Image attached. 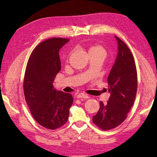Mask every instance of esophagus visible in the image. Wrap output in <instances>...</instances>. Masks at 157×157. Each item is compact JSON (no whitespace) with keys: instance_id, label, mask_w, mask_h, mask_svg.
Wrapping results in <instances>:
<instances>
[{"instance_id":"1","label":"esophagus","mask_w":157,"mask_h":157,"mask_svg":"<svg viewBox=\"0 0 157 157\" xmlns=\"http://www.w3.org/2000/svg\"><path fill=\"white\" fill-rule=\"evenodd\" d=\"M77 98H86V99H87V98H90V96L87 94H84V93H80V94L77 95Z\"/></svg>"}]
</instances>
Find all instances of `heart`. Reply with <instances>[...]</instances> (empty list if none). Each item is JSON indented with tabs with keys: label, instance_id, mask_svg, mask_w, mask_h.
<instances>
[{
	"label": "heart",
	"instance_id": "heart-1",
	"mask_svg": "<svg viewBox=\"0 0 157 157\" xmlns=\"http://www.w3.org/2000/svg\"><path fill=\"white\" fill-rule=\"evenodd\" d=\"M90 55H106V51L103 46L100 44H94L89 49Z\"/></svg>",
	"mask_w": 157,
	"mask_h": 157
}]
</instances>
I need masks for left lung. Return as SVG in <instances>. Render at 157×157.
Wrapping results in <instances>:
<instances>
[{"instance_id":"left-lung-1","label":"left lung","mask_w":157,"mask_h":157,"mask_svg":"<svg viewBox=\"0 0 157 157\" xmlns=\"http://www.w3.org/2000/svg\"><path fill=\"white\" fill-rule=\"evenodd\" d=\"M118 55L107 81L111 92L106 105L100 102V109L92 121L102 130L114 129L125 121L135 101L138 88L137 70L134 56L128 46L115 36Z\"/></svg>"}]
</instances>
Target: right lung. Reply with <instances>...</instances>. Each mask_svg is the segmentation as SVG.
<instances>
[{
    "label": "right lung",
    "instance_id": "obj_1",
    "mask_svg": "<svg viewBox=\"0 0 157 157\" xmlns=\"http://www.w3.org/2000/svg\"><path fill=\"white\" fill-rule=\"evenodd\" d=\"M68 41L52 38L40 43L26 65L23 84L25 101L33 117L48 129L65 124L73 102L71 94L56 91L52 84L61 69L59 51Z\"/></svg>",
    "mask_w": 157,
    "mask_h": 157
}]
</instances>
